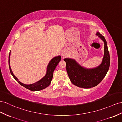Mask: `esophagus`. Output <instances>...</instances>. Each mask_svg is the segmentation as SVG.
I'll return each mask as SVG.
<instances>
[{
	"label": "esophagus",
	"mask_w": 122,
	"mask_h": 122,
	"mask_svg": "<svg viewBox=\"0 0 122 122\" xmlns=\"http://www.w3.org/2000/svg\"><path fill=\"white\" fill-rule=\"evenodd\" d=\"M67 52H66V51H63L62 52V56H63V58H64V57H66V56H67Z\"/></svg>",
	"instance_id": "1"
}]
</instances>
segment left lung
Instances as JSON below:
<instances>
[{
    "mask_svg": "<svg viewBox=\"0 0 122 122\" xmlns=\"http://www.w3.org/2000/svg\"><path fill=\"white\" fill-rule=\"evenodd\" d=\"M96 34L104 42V55L102 62L98 66L86 68L73 59L65 58L66 71L69 78L73 85L85 89L91 88L98 85L104 78L110 66V55L107 42L104 36L99 32Z\"/></svg>",
    "mask_w": 122,
    "mask_h": 122,
    "instance_id": "obj_1",
    "label": "left lung"
}]
</instances>
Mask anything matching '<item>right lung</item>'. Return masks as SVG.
<instances>
[{"mask_svg":"<svg viewBox=\"0 0 122 122\" xmlns=\"http://www.w3.org/2000/svg\"><path fill=\"white\" fill-rule=\"evenodd\" d=\"M11 55V51L9 53V68H10V71L11 74L13 77L19 83L21 86H23L25 88L29 89L31 91H37L40 90H42L44 89L47 88L51 83V81L53 77V74H54V71L56 67H57V65L58 64L59 62L61 60V56H59L58 57H55L53 59H52L49 62V63L47 67V71L46 74L43 78L40 80L38 81L33 83L31 85H25L23 83L20 82V81H18L17 77L14 76L13 72H12V70L11 68L10 64V57Z\"/></svg>","mask_w":122,"mask_h":122,"instance_id":"obj_1","label":"right lung"}]
</instances>
